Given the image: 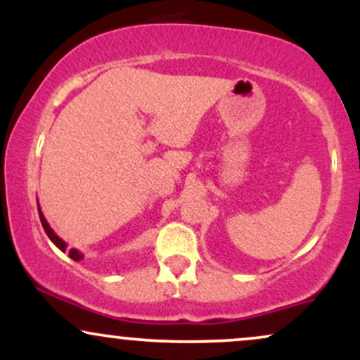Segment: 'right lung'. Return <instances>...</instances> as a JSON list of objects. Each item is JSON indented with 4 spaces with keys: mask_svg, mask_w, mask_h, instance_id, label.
I'll return each mask as SVG.
<instances>
[{
    "mask_svg": "<svg viewBox=\"0 0 360 360\" xmlns=\"http://www.w3.org/2000/svg\"><path fill=\"white\" fill-rule=\"evenodd\" d=\"M37 205H39V203H37ZM39 217H40V221H42V226H44L45 233H47V237L51 238V240L53 242V245H56L57 249H60L62 252H65V249H68V243L62 240L59 235H57V233L53 232V230L51 229V225H49V221L45 220L42 210H40V208H39ZM69 257H71L72 260H76V262H77V260H81L82 257H84V255H82L81 252L77 250V249H71V250H69Z\"/></svg>",
    "mask_w": 360,
    "mask_h": 360,
    "instance_id": "right-lung-1",
    "label": "right lung"
}]
</instances>
